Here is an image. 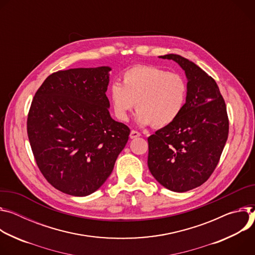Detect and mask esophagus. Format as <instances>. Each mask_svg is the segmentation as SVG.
Masks as SVG:
<instances>
[{
  "label": "esophagus",
  "instance_id": "1",
  "mask_svg": "<svg viewBox=\"0 0 255 255\" xmlns=\"http://www.w3.org/2000/svg\"><path fill=\"white\" fill-rule=\"evenodd\" d=\"M139 135H140V133H139L138 131L134 130V129H132V130L130 131V133H129V137H130V138H135V137H138Z\"/></svg>",
  "mask_w": 255,
  "mask_h": 255
}]
</instances>
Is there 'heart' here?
Masks as SVG:
<instances>
[{"label": "heart", "instance_id": "1", "mask_svg": "<svg viewBox=\"0 0 255 255\" xmlns=\"http://www.w3.org/2000/svg\"><path fill=\"white\" fill-rule=\"evenodd\" d=\"M122 85L112 84L108 92L116 118L127 122L137 110L139 125L163 128L175 122L183 111L188 94L186 79L179 73L153 66H134L122 74Z\"/></svg>", "mask_w": 255, "mask_h": 255}]
</instances>
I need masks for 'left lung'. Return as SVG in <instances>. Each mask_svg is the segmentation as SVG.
Here are the masks:
<instances>
[{
  "mask_svg": "<svg viewBox=\"0 0 255 255\" xmlns=\"http://www.w3.org/2000/svg\"><path fill=\"white\" fill-rule=\"evenodd\" d=\"M176 62L188 80L185 107L171 125L148 137L149 170L164 187L185 192L206 182L216 169L229 133L227 108L216 81L178 54Z\"/></svg>",
  "mask_w": 255,
  "mask_h": 255,
  "instance_id": "obj_1",
  "label": "left lung"
}]
</instances>
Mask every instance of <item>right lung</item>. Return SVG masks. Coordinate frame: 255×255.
I'll return each instance as SVG.
<instances>
[{
  "instance_id": "obj_1",
  "label": "right lung",
  "mask_w": 255,
  "mask_h": 255,
  "mask_svg": "<svg viewBox=\"0 0 255 255\" xmlns=\"http://www.w3.org/2000/svg\"><path fill=\"white\" fill-rule=\"evenodd\" d=\"M110 70L52 73L31 102L27 134L34 159L48 183L64 193L86 196L96 191L128 139V127L108 111Z\"/></svg>"
}]
</instances>
